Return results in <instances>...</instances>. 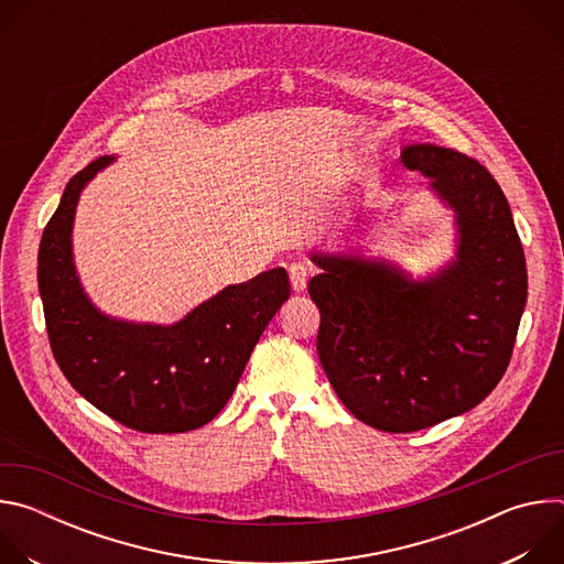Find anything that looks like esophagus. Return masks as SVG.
I'll list each match as a JSON object with an SVG mask.
<instances>
[{"instance_id": "34e87169", "label": "esophagus", "mask_w": 564, "mask_h": 564, "mask_svg": "<svg viewBox=\"0 0 564 564\" xmlns=\"http://www.w3.org/2000/svg\"><path fill=\"white\" fill-rule=\"evenodd\" d=\"M288 274H290L292 290H294V292H303V290H305V285H307L310 268H307V265H303V263H292V265H290V270H288Z\"/></svg>"}]
</instances>
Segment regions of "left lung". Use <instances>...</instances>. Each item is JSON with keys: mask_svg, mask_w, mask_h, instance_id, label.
I'll return each mask as SVG.
<instances>
[{"mask_svg": "<svg viewBox=\"0 0 564 564\" xmlns=\"http://www.w3.org/2000/svg\"><path fill=\"white\" fill-rule=\"evenodd\" d=\"M455 212V261L426 281L355 257H321L307 283L321 312L316 352L364 424L415 433L477 406L511 361L527 261L505 192L475 158L435 144L401 151Z\"/></svg>", "mask_w": 564, "mask_h": 564, "instance_id": "left-lung-1", "label": "left lung"}]
</instances>
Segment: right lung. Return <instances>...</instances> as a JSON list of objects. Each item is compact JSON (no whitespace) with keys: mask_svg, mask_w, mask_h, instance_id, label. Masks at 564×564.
Returning a JSON list of instances; mask_svg holds the SVG:
<instances>
[{"mask_svg":"<svg viewBox=\"0 0 564 564\" xmlns=\"http://www.w3.org/2000/svg\"><path fill=\"white\" fill-rule=\"evenodd\" d=\"M77 172L44 227L37 283L53 357L87 401L140 433H187L229 401L276 310L290 296L283 268L225 288L176 326H140L98 312L77 281L70 229L83 187L111 163Z\"/></svg>","mask_w":564,"mask_h":564,"instance_id":"1","label":"right lung"}]
</instances>
